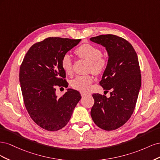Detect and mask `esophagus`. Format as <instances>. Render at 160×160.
Masks as SVG:
<instances>
[{"mask_svg":"<svg viewBox=\"0 0 160 160\" xmlns=\"http://www.w3.org/2000/svg\"><path fill=\"white\" fill-rule=\"evenodd\" d=\"M81 95L82 97H85V96H88V95H90L91 93H87V92H84V91H81Z\"/></svg>","mask_w":160,"mask_h":160,"instance_id":"obj_1","label":"esophagus"}]
</instances>
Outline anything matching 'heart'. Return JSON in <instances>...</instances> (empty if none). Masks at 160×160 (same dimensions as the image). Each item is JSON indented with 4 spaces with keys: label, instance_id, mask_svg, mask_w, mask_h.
Returning <instances> with one entry per match:
<instances>
[{
    "label": "heart",
    "instance_id": "1",
    "mask_svg": "<svg viewBox=\"0 0 160 160\" xmlns=\"http://www.w3.org/2000/svg\"><path fill=\"white\" fill-rule=\"evenodd\" d=\"M75 54L90 62L89 70L95 74L103 73L108 65V61L102 56L103 53L99 47L90 44L82 45L75 50ZM61 65L66 74L70 75L72 71V61L69 54L62 56ZM93 78L90 75H77L71 82L72 88L78 90L89 89Z\"/></svg>",
    "mask_w": 160,
    "mask_h": 160
}]
</instances>
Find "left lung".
Returning a JSON list of instances; mask_svg holds the SVG:
<instances>
[{"instance_id":"obj_1","label":"left lung","mask_w":160,"mask_h":160,"mask_svg":"<svg viewBox=\"0 0 160 160\" xmlns=\"http://www.w3.org/2000/svg\"><path fill=\"white\" fill-rule=\"evenodd\" d=\"M90 40L108 52V65L99 84L107 91L111 90L109 98L93 95L95 103L91 116L101 129L115 130L129 120L137 102L142 85L138 55L132 45L118 36L102 35Z\"/></svg>"}]
</instances>
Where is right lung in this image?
Segmentation results:
<instances>
[{"label":"right lung","mask_w":160,"mask_h":160,"mask_svg":"<svg viewBox=\"0 0 160 160\" xmlns=\"http://www.w3.org/2000/svg\"><path fill=\"white\" fill-rule=\"evenodd\" d=\"M81 39L49 37L34 44L24 57L19 71L24 103L31 119L50 132L59 130L69 122L81 96L67 89L61 98L55 88L68 87L62 69V56L79 44Z\"/></svg>","instance_id":"obj_1"}]
</instances>
